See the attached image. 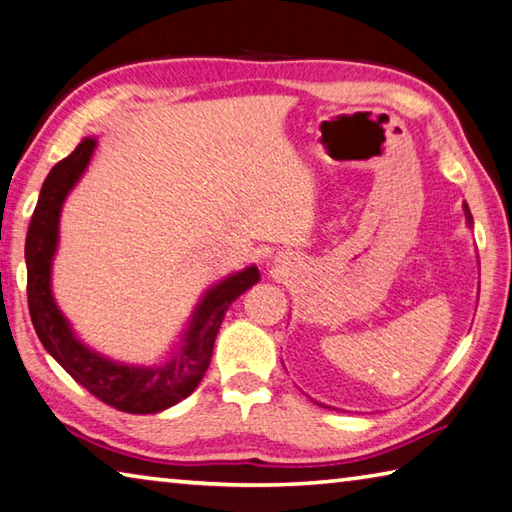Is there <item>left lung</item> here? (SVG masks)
I'll list each match as a JSON object with an SVG mask.
<instances>
[{
  "label": "left lung",
  "mask_w": 512,
  "mask_h": 512,
  "mask_svg": "<svg viewBox=\"0 0 512 512\" xmlns=\"http://www.w3.org/2000/svg\"><path fill=\"white\" fill-rule=\"evenodd\" d=\"M463 209H465V218H468V224H472V213L468 209V204H463Z\"/></svg>",
  "instance_id": "obj_1"
}]
</instances>
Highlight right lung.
Segmentation results:
<instances>
[{"label": "right lung", "mask_w": 512, "mask_h": 512, "mask_svg": "<svg viewBox=\"0 0 512 512\" xmlns=\"http://www.w3.org/2000/svg\"><path fill=\"white\" fill-rule=\"evenodd\" d=\"M94 148L96 139L80 141L69 157L51 168L42 184L24 249L31 321L47 353L92 396L125 414H157L191 396L202 382L224 315L242 292L258 283L261 272L251 265L206 290L188 321L182 346H177V353L166 364L132 366L112 362L85 346L53 301L51 265L58 249L62 204L83 177Z\"/></svg>", "instance_id": "1"}]
</instances>
